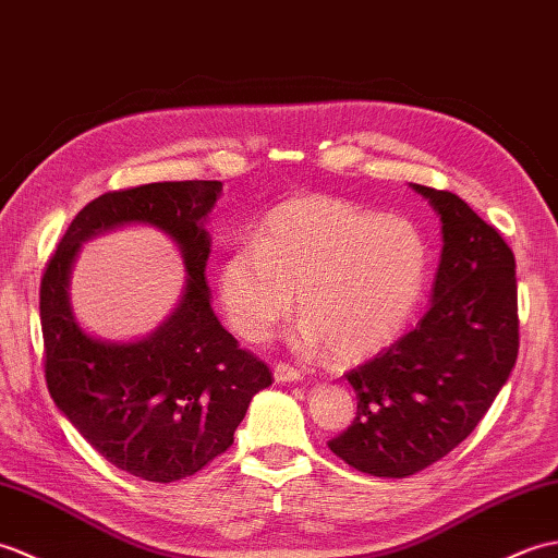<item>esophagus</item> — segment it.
I'll use <instances>...</instances> for the list:
<instances>
[{
	"label": "esophagus",
	"instance_id": "esophagus-1",
	"mask_svg": "<svg viewBox=\"0 0 558 558\" xmlns=\"http://www.w3.org/2000/svg\"><path fill=\"white\" fill-rule=\"evenodd\" d=\"M301 379H303V377H301L299 369H293V367L283 365V363H279V365L275 367V381H277V384H293V381H301Z\"/></svg>",
	"mask_w": 558,
	"mask_h": 558
}]
</instances>
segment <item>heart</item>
<instances>
[{
  "label": "heart",
  "mask_w": 558,
  "mask_h": 558,
  "mask_svg": "<svg viewBox=\"0 0 558 558\" xmlns=\"http://www.w3.org/2000/svg\"><path fill=\"white\" fill-rule=\"evenodd\" d=\"M427 275L429 245L413 221L307 193L271 207L255 241L221 259L217 293L231 329L251 343L271 339L299 293L295 349L357 363L401 337Z\"/></svg>",
  "instance_id": "1"
}]
</instances>
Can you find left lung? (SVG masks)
<instances>
[{"instance_id": "1", "label": "left lung", "mask_w": 558, "mask_h": 558, "mask_svg": "<svg viewBox=\"0 0 558 558\" xmlns=\"http://www.w3.org/2000/svg\"><path fill=\"white\" fill-rule=\"evenodd\" d=\"M441 221L432 305L387 351L351 369L353 425L329 441L375 477H408L453 451L509 379L518 357L515 257L499 231L449 191L413 183Z\"/></svg>"}]
</instances>
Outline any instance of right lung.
I'll return each instance as SVG.
<instances>
[{
  "label": "right lung",
  "instance_id": "1",
  "mask_svg": "<svg viewBox=\"0 0 558 558\" xmlns=\"http://www.w3.org/2000/svg\"><path fill=\"white\" fill-rule=\"evenodd\" d=\"M219 181H162L105 193L71 221L40 283L45 379L61 413L111 465L147 482L195 475L233 444L269 367L219 325L205 267L207 219ZM123 226H153L175 241L186 269L182 299L147 338L109 342L70 305L80 245Z\"/></svg>",
  "mask_w": 558,
  "mask_h": 558
}]
</instances>
